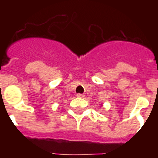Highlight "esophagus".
<instances>
[{"instance_id":"obj_1","label":"esophagus","mask_w":158,"mask_h":158,"mask_svg":"<svg viewBox=\"0 0 158 158\" xmlns=\"http://www.w3.org/2000/svg\"><path fill=\"white\" fill-rule=\"evenodd\" d=\"M77 96L79 98H83V97H85V95L84 94H77Z\"/></svg>"}]
</instances>
